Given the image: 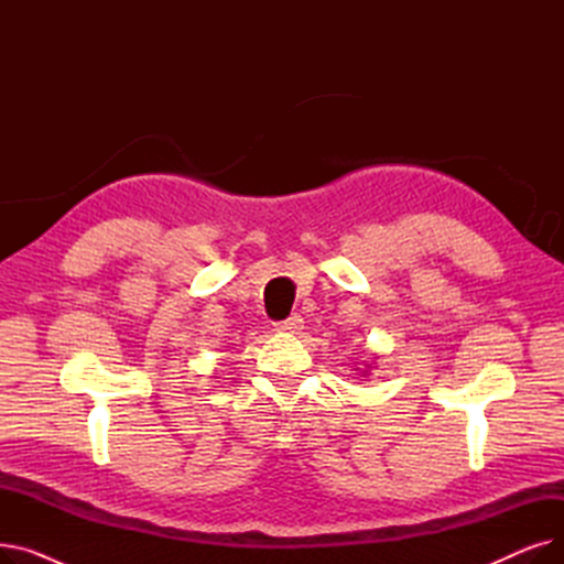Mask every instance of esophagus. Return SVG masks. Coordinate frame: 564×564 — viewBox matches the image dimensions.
<instances>
[{
  "label": "esophagus",
  "instance_id": "obj_1",
  "mask_svg": "<svg viewBox=\"0 0 564 564\" xmlns=\"http://www.w3.org/2000/svg\"><path fill=\"white\" fill-rule=\"evenodd\" d=\"M302 327H304V319H302V315H297V313L290 315L288 319H283V322L276 324V329L283 332V334H297Z\"/></svg>",
  "mask_w": 564,
  "mask_h": 564
}]
</instances>
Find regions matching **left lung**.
Returning a JSON list of instances; mask_svg holds the SVG:
<instances>
[{"label": "left lung", "instance_id": "8db88e82", "mask_svg": "<svg viewBox=\"0 0 564 564\" xmlns=\"http://www.w3.org/2000/svg\"><path fill=\"white\" fill-rule=\"evenodd\" d=\"M357 370H361V368H357ZM370 370H372V366H370V364H368V366H366V370H361V377H366V375H368V372H370Z\"/></svg>", "mask_w": 564, "mask_h": 564}]
</instances>
